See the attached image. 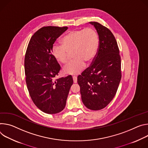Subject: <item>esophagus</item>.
I'll list each match as a JSON object with an SVG mask.
<instances>
[{
	"label": "esophagus",
	"instance_id": "1",
	"mask_svg": "<svg viewBox=\"0 0 148 148\" xmlns=\"http://www.w3.org/2000/svg\"><path fill=\"white\" fill-rule=\"evenodd\" d=\"M73 82H74V83H77V78L76 76H73Z\"/></svg>",
	"mask_w": 148,
	"mask_h": 148
}]
</instances>
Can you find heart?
Listing matches in <instances>:
<instances>
[{
    "label": "heart",
    "mask_w": 148,
    "mask_h": 148,
    "mask_svg": "<svg viewBox=\"0 0 148 148\" xmlns=\"http://www.w3.org/2000/svg\"><path fill=\"white\" fill-rule=\"evenodd\" d=\"M60 45L52 48L53 58L60 63L66 64L72 53L74 59L63 68L68 75H77L82 71L86 62L90 63L95 58L99 46L96 30L91 27L69 31L60 39Z\"/></svg>",
    "instance_id": "obj_1"
}]
</instances>
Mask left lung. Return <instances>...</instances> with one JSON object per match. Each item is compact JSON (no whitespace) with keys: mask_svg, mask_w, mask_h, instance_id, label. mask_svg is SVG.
Returning a JSON list of instances; mask_svg holds the SVG:
<instances>
[{"mask_svg":"<svg viewBox=\"0 0 148 148\" xmlns=\"http://www.w3.org/2000/svg\"><path fill=\"white\" fill-rule=\"evenodd\" d=\"M99 35L97 54L77 77L82 100L93 110L105 108L115 96L122 77L121 59L116 40L111 31L96 22H90Z\"/></svg>","mask_w":148,"mask_h":148,"instance_id":"obj_1","label":"left lung"}]
</instances>
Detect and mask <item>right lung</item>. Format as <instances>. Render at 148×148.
<instances>
[{
  "mask_svg": "<svg viewBox=\"0 0 148 148\" xmlns=\"http://www.w3.org/2000/svg\"><path fill=\"white\" fill-rule=\"evenodd\" d=\"M68 28L42 27L32 36L25 53V72L29 95L35 105L48 114L63 110L73 83L71 76L55 79L60 66L52 53L56 39Z\"/></svg>",
  "mask_w": 148,
  "mask_h": 148,
  "instance_id": "add662e5",
  "label": "right lung"
}]
</instances>
